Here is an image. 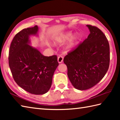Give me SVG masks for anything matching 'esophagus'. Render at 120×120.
<instances>
[{"instance_id": "34e87169", "label": "esophagus", "mask_w": 120, "mask_h": 120, "mask_svg": "<svg viewBox=\"0 0 120 120\" xmlns=\"http://www.w3.org/2000/svg\"><path fill=\"white\" fill-rule=\"evenodd\" d=\"M63 60V57L62 56H59L58 57V61L59 63H62Z\"/></svg>"}]
</instances>
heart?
Instances as JSON below:
<instances>
[{
    "label": "heart",
    "instance_id": "obj_1",
    "mask_svg": "<svg viewBox=\"0 0 120 120\" xmlns=\"http://www.w3.org/2000/svg\"><path fill=\"white\" fill-rule=\"evenodd\" d=\"M73 37V34L72 32H68L64 33V34H61L58 37L55 38V42L56 43H61L64 42L66 41L71 39ZM80 39V37L78 35H76L74 38H73L72 40L71 41V43L68 46V48H72L74 46L76 43H77L78 41Z\"/></svg>",
    "mask_w": 120,
    "mask_h": 120
}]
</instances>
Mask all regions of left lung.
Wrapping results in <instances>:
<instances>
[{
	"mask_svg": "<svg viewBox=\"0 0 120 120\" xmlns=\"http://www.w3.org/2000/svg\"><path fill=\"white\" fill-rule=\"evenodd\" d=\"M86 26L90 31L88 38L63 59L71 82L79 90L98 84L107 72L110 63V47L105 35L96 26Z\"/></svg>",
	"mask_w": 120,
	"mask_h": 120,
	"instance_id": "8db88e82",
	"label": "left lung"
}]
</instances>
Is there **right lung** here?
Here are the masks:
<instances>
[{"label":"right lung","mask_w":120,"mask_h":120,"mask_svg":"<svg viewBox=\"0 0 120 120\" xmlns=\"http://www.w3.org/2000/svg\"><path fill=\"white\" fill-rule=\"evenodd\" d=\"M38 26L24 29L15 35L9 52V65L15 82L30 93L40 95L48 91L59 65L57 56H44L28 45L29 37L36 34Z\"/></svg>","instance_id":"1"}]
</instances>
